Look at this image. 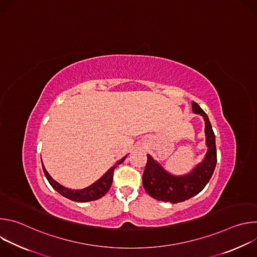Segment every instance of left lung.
<instances>
[{
	"label": "left lung",
	"instance_id": "8db88e82",
	"mask_svg": "<svg viewBox=\"0 0 257 257\" xmlns=\"http://www.w3.org/2000/svg\"><path fill=\"white\" fill-rule=\"evenodd\" d=\"M192 111L201 115L205 121V136L207 153L201 164H199L190 174L176 177L166 172L150 155H148L142 184L152 197L164 202L178 203L187 200L198 194L208 183L216 165L215 136L211 124L203 109L192 101Z\"/></svg>",
	"mask_w": 257,
	"mask_h": 257
}]
</instances>
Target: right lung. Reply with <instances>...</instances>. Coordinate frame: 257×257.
Wrapping results in <instances>:
<instances>
[{
	"instance_id": "right-lung-1",
	"label": "right lung",
	"mask_w": 257,
	"mask_h": 257,
	"mask_svg": "<svg viewBox=\"0 0 257 257\" xmlns=\"http://www.w3.org/2000/svg\"><path fill=\"white\" fill-rule=\"evenodd\" d=\"M125 159H126V157H124L122 160H120L117 165L122 164ZM116 168H117V166H114L113 168L109 169L99 180H97L95 183H93L92 185L88 186L87 188H84L81 190H71V189H68V188L62 186L61 184H59L58 182H56L49 175V173L47 172V170L45 169V167L43 165L44 173H45L49 183L52 185V187L55 190H57L64 197H67L71 200H74L77 202L93 201V200H96V199L102 197L109 190V188H111V185L113 183V175H114V171Z\"/></svg>"
}]
</instances>
